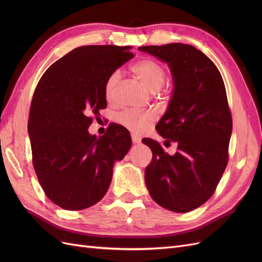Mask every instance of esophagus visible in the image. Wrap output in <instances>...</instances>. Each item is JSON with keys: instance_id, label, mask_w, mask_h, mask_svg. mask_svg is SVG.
I'll return each mask as SVG.
<instances>
[{"instance_id": "34e87169", "label": "esophagus", "mask_w": 262, "mask_h": 262, "mask_svg": "<svg viewBox=\"0 0 262 262\" xmlns=\"http://www.w3.org/2000/svg\"><path fill=\"white\" fill-rule=\"evenodd\" d=\"M131 138H132V142L134 144L141 143V139L138 136H136V134H131Z\"/></svg>"}]
</instances>
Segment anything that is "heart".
Returning a JSON list of instances; mask_svg holds the SVG:
<instances>
[{
    "label": "heart",
    "mask_w": 262,
    "mask_h": 262,
    "mask_svg": "<svg viewBox=\"0 0 262 262\" xmlns=\"http://www.w3.org/2000/svg\"><path fill=\"white\" fill-rule=\"evenodd\" d=\"M132 72L136 74L140 80L143 82L149 91L153 93L162 89L167 73L166 69L160 62L146 58L138 61L131 67ZM121 78L120 70H115L109 74L105 83V96L107 99H112L116 87ZM156 119V115L152 112L145 113H134V112H122L116 116V121L120 125L124 126L132 132L142 133L147 130Z\"/></svg>",
    "instance_id": "b5f03b06"
}]
</instances>
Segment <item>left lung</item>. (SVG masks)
<instances>
[{"instance_id":"obj_1","label":"left lung","mask_w":262,"mask_h":262,"mask_svg":"<svg viewBox=\"0 0 262 262\" xmlns=\"http://www.w3.org/2000/svg\"><path fill=\"white\" fill-rule=\"evenodd\" d=\"M168 64L173 92L167 112L156 124L165 145L177 143L169 155L152 139L145 184L152 199L177 213L190 212L207 202L227 166L233 121L223 78L200 50L186 43L140 47Z\"/></svg>"}]
</instances>
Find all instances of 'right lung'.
Returning a JSON list of instances; mask_svg holds the SVG:
<instances>
[{
	"label": "right lung",
	"mask_w": 262,
	"mask_h": 262,
	"mask_svg": "<svg viewBox=\"0 0 262 262\" xmlns=\"http://www.w3.org/2000/svg\"><path fill=\"white\" fill-rule=\"evenodd\" d=\"M131 47L83 46L55 61L39 81L29 110L33 165L46 195L60 208L92 207L108 191L116 161L131 147L129 131L110 123L87 129L107 107L109 74L133 58Z\"/></svg>",
	"instance_id": "obj_1"
}]
</instances>
